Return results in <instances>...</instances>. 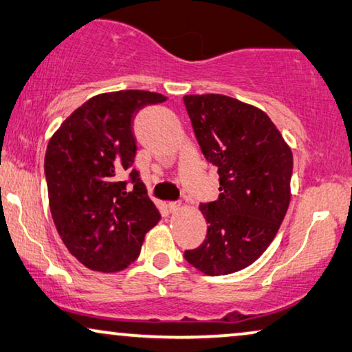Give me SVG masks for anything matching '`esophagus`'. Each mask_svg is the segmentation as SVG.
<instances>
[{"mask_svg": "<svg viewBox=\"0 0 352 352\" xmlns=\"http://www.w3.org/2000/svg\"><path fill=\"white\" fill-rule=\"evenodd\" d=\"M180 207H182L180 202H169V204H167V209H169V212H172V214L177 210H180Z\"/></svg>", "mask_w": 352, "mask_h": 352, "instance_id": "obj_1", "label": "esophagus"}]
</instances>
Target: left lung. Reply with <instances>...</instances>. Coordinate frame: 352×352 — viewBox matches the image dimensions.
<instances>
[{
	"mask_svg": "<svg viewBox=\"0 0 352 352\" xmlns=\"http://www.w3.org/2000/svg\"><path fill=\"white\" fill-rule=\"evenodd\" d=\"M183 102L202 155L220 175L219 199L199 206L206 241L185 258L207 276L236 273L258 260L279 231L294 155L270 116L250 103L221 94Z\"/></svg>",
	"mask_w": 352,
	"mask_h": 352,
	"instance_id": "8db88e82",
	"label": "left lung"
}]
</instances>
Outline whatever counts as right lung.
<instances>
[{
    "label": "right lung",
    "mask_w": 352,
    "mask_h": 352,
    "mask_svg": "<svg viewBox=\"0 0 352 352\" xmlns=\"http://www.w3.org/2000/svg\"><path fill=\"white\" fill-rule=\"evenodd\" d=\"M166 98L135 89L98 94L78 107L47 143L44 172L54 225L68 252L89 270H126L161 220L135 169L131 191L120 180L137 151L133 116Z\"/></svg>",
    "instance_id": "add662e5"
}]
</instances>
